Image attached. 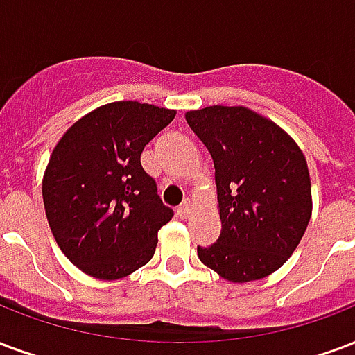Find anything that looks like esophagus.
<instances>
[{"label":"esophagus","mask_w":355,"mask_h":355,"mask_svg":"<svg viewBox=\"0 0 355 355\" xmlns=\"http://www.w3.org/2000/svg\"><path fill=\"white\" fill-rule=\"evenodd\" d=\"M177 212H178V216H180V218H188V216H190V214H191V201H190V199L180 205Z\"/></svg>","instance_id":"obj_1"}]
</instances>
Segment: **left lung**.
<instances>
[{"label": "left lung", "instance_id": "8db88e82", "mask_svg": "<svg viewBox=\"0 0 355 355\" xmlns=\"http://www.w3.org/2000/svg\"><path fill=\"white\" fill-rule=\"evenodd\" d=\"M186 122L214 162L218 243L198 246L201 263L233 284L272 275L311 222L309 165L299 144L271 118L243 105L188 111Z\"/></svg>", "mask_w": 355, "mask_h": 355}]
</instances>
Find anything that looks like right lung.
Returning a JSON list of instances; mask_svg holds the SVG:
<instances>
[{"label": "right lung", "instance_id": "obj_1", "mask_svg": "<svg viewBox=\"0 0 355 355\" xmlns=\"http://www.w3.org/2000/svg\"><path fill=\"white\" fill-rule=\"evenodd\" d=\"M177 111L114 101L78 118L58 141L43 175L46 220L60 250L88 277L118 280L152 259L173 218L141 152Z\"/></svg>", "mask_w": 355, "mask_h": 355}]
</instances>
